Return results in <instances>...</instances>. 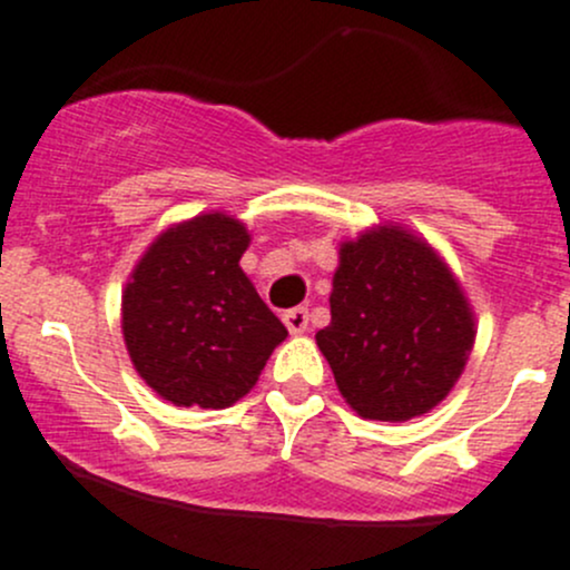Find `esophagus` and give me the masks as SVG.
I'll return each instance as SVG.
<instances>
[{"instance_id":"esophagus-1","label":"esophagus","mask_w":570,"mask_h":570,"mask_svg":"<svg viewBox=\"0 0 570 570\" xmlns=\"http://www.w3.org/2000/svg\"><path fill=\"white\" fill-rule=\"evenodd\" d=\"M284 325L292 336H301V333L308 331V308H289L284 314Z\"/></svg>"}]
</instances>
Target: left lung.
I'll return each instance as SVG.
<instances>
[{"label":"left lung","instance_id":"1","mask_svg":"<svg viewBox=\"0 0 570 570\" xmlns=\"http://www.w3.org/2000/svg\"><path fill=\"white\" fill-rule=\"evenodd\" d=\"M474 336L461 281L428 239L381 223L338 245L317 347L358 416L407 422L433 411L463 375Z\"/></svg>","mask_w":570,"mask_h":570}]
</instances>
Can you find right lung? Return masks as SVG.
I'll list each match as a JSON object with an SVG mask.
<instances>
[{
    "label": "right lung",
    "mask_w": 570,
    "mask_h": 570,
    "mask_svg": "<svg viewBox=\"0 0 570 570\" xmlns=\"http://www.w3.org/2000/svg\"><path fill=\"white\" fill-rule=\"evenodd\" d=\"M250 234L226 212L165 228L131 269L120 331L137 375L178 407H232L286 327L239 267Z\"/></svg>",
    "instance_id": "add662e5"
}]
</instances>
